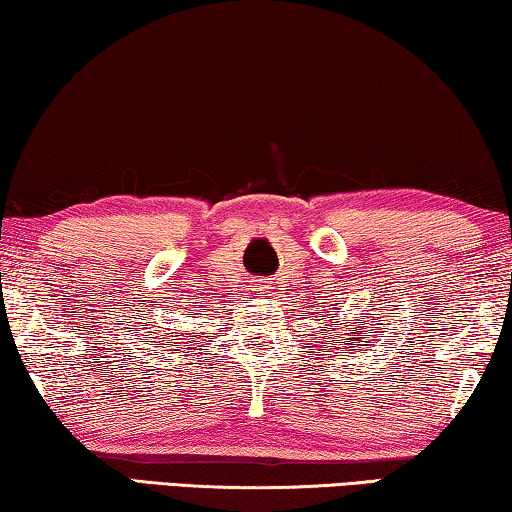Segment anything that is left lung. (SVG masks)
Segmentation results:
<instances>
[{"mask_svg": "<svg viewBox=\"0 0 512 512\" xmlns=\"http://www.w3.org/2000/svg\"><path fill=\"white\" fill-rule=\"evenodd\" d=\"M357 327V325H355ZM359 336H362L364 338V334H359ZM345 341H350V338H345ZM352 345H355V343H350V348H352Z\"/></svg>", "mask_w": 512, "mask_h": 512, "instance_id": "obj_1", "label": "left lung"}]
</instances>
